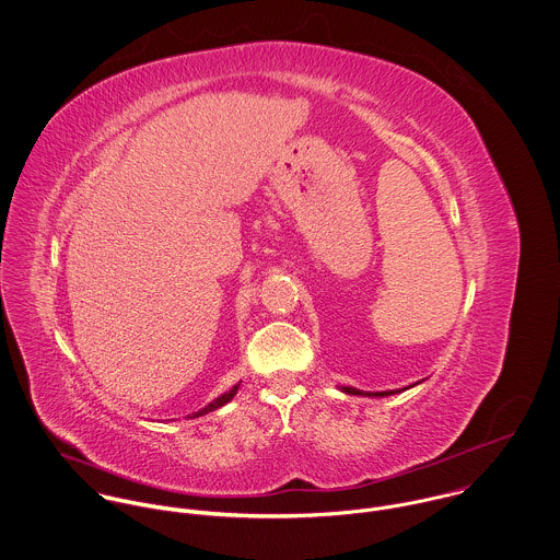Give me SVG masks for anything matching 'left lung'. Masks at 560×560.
<instances>
[{
	"mask_svg": "<svg viewBox=\"0 0 560 560\" xmlns=\"http://www.w3.org/2000/svg\"><path fill=\"white\" fill-rule=\"evenodd\" d=\"M424 380H420V382H416V384H411V386H405V388H399V390H384V393H366V390H358V388H351V386H342V388H338L340 393H345V395H353V397H369V399H382V397H390V395H400V393H405V390H409V388H413V386H418V384H422Z\"/></svg>",
	"mask_w": 560,
	"mask_h": 560,
	"instance_id": "8db88e82",
	"label": "left lung"
}]
</instances>
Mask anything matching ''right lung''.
Returning a JSON list of instances; mask_svg holds the SVG:
<instances>
[{
	"label": "right lung",
	"mask_w": 560,
	"mask_h": 560,
	"mask_svg": "<svg viewBox=\"0 0 560 560\" xmlns=\"http://www.w3.org/2000/svg\"><path fill=\"white\" fill-rule=\"evenodd\" d=\"M241 382L240 384H235L229 393H224V395H220L218 399L211 400L209 405H205L202 409H198V411H194V413H189L187 418H200V416H205V413H209V411H215V409H220V407H224L226 402H231L233 400V397L237 395V390H240Z\"/></svg>",
	"instance_id": "right-lung-1"
}]
</instances>
